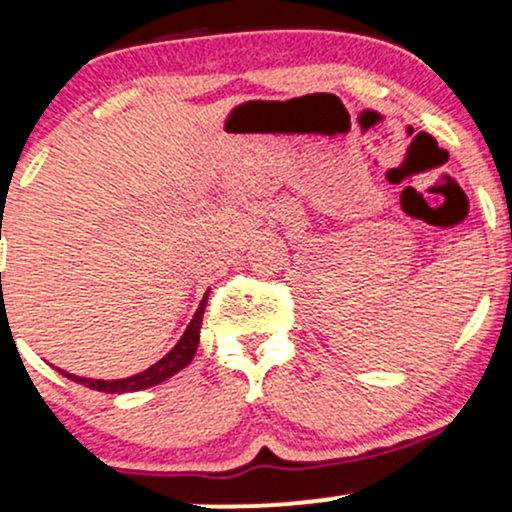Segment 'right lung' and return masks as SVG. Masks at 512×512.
<instances>
[{
    "instance_id": "1",
    "label": "right lung",
    "mask_w": 512,
    "mask_h": 512,
    "mask_svg": "<svg viewBox=\"0 0 512 512\" xmlns=\"http://www.w3.org/2000/svg\"><path fill=\"white\" fill-rule=\"evenodd\" d=\"M207 296L209 291L204 293V298L199 301V308L192 315L190 325L185 327L182 337L178 339V344L168 351L166 356L158 358L154 366H149L142 373L129 375V378H117V380H98V378H81V375L67 373V370L57 368L64 378L74 380V383L91 387V390L98 392H108V395H122V392H137V390H146V387L161 385L163 380L173 378L175 373H180L182 368L190 366V361L197 354L199 346V330H202V317H204V308H207Z\"/></svg>"
}]
</instances>
